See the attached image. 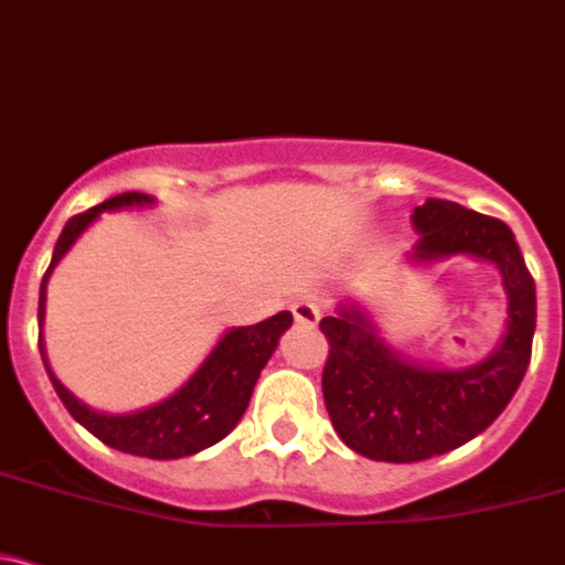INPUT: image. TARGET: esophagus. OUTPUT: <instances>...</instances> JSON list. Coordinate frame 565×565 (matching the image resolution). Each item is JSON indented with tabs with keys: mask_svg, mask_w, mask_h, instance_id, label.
Instances as JSON below:
<instances>
[{
	"mask_svg": "<svg viewBox=\"0 0 565 565\" xmlns=\"http://www.w3.org/2000/svg\"><path fill=\"white\" fill-rule=\"evenodd\" d=\"M292 313H295V322L306 324V328H317L319 317H322V311H319V306L313 300H298L292 306Z\"/></svg>",
	"mask_w": 565,
	"mask_h": 565,
	"instance_id": "obj_1",
	"label": "esophagus"
}]
</instances>
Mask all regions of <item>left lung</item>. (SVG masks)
I'll list each match as a JSON object with an SVG mask.
<instances>
[{
  "label": "left lung",
  "instance_id": "obj_1",
  "mask_svg": "<svg viewBox=\"0 0 565 565\" xmlns=\"http://www.w3.org/2000/svg\"><path fill=\"white\" fill-rule=\"evenodd\" d=\"M419 241L412 265H436L457 254L498 267L509 317L503 335L482 360L444 367L395 349L360 302H338L319 322L330 341L322 373L332 427L354 452L382 462H417L462 447L498 419L531 362L536 284L514 233L498 218L430 198L414 207Z\"/></svg>",
  "mask_w": 565,
  "mask_h": 565
}]
</instances>
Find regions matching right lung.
<instances>
[{"instance_id":"right-lung-1","label":"right lung","mask_w":565,"mask_h":565,"mask_svg":"<svg viewBox=\"0 0 565 565\" xmlns=\"http://www.w3.org/2000/svg\"><path fill=\"white\" fill-rule=\"evenodd\" d=\"M153 205H157V198H151V194L124 192L105 200L97 207H88L86 213L73 216L64 224L56 248H53L51 265H47L43 284H40V324L45 322L47 278H51L53 267L62 263V257L75 246V241L97 222L99 213L132 211V207L142 211V207ZM289 328H292V313L289 311L276 313L259 324H248V328H230L218 338L211 354L200 362L198 371L173 395L127 414L97 412L64 387L47 365L43 332H40V354H43L45 371L56 395L62 397L75 423H81L92 436H97L99 441L118 449V452L151 457V460H178V457L198 455L213 447L241 423L259 373L276 352L278 338Z\"/></svg>"}]
</instances>
